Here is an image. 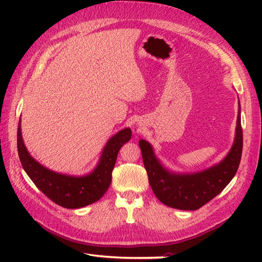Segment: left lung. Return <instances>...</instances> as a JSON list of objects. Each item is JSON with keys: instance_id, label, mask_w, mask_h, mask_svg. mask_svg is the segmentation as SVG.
<instances>
[{"instance_id": "8db88e82", "label": "left lung", "mask_w": 262, "mask_h": 262, "mask_svg": "<svg viewBox=\"0 0 262 262\" xmlns=\"http://www.w3.org/2000/svg\"><path fill=\"white\" fill-rule=\"evenodd\" d=\"M143 162L148 182L161 203L172 208L196 210L210 202L229 185L238 169L243 147L240 111L237 115L235 141L227 157L221 163L192 174H174L165 170L154 157L152 146L141 140Z\"/></svg>"}]
</instances>
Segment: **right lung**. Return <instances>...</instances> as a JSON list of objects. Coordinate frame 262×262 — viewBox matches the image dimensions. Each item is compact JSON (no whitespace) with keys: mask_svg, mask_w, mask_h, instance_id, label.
I'll return each mask as SVG.
<instances>
[{"mask_svg":"<svg viewBox=\"0 0 262 262\" xmlns=\"http://www.w3.org/2000/svg\"><path fill=\"white\" fill-rule=\"evenodd\" d=\"M130 137L132 130L129 128L117 133L104 146L96 170L91 174L80 178L56 173L43 168L30 157L22 141L20 121L18 126V153L22 168L39 190L55 204L64 208L74 209L98 202L108 190L117 155Z\"/></svg>","mask_w":262,"mask_h":262,"instance_id":"add662e5","label":"right lung"}]
</instances>
